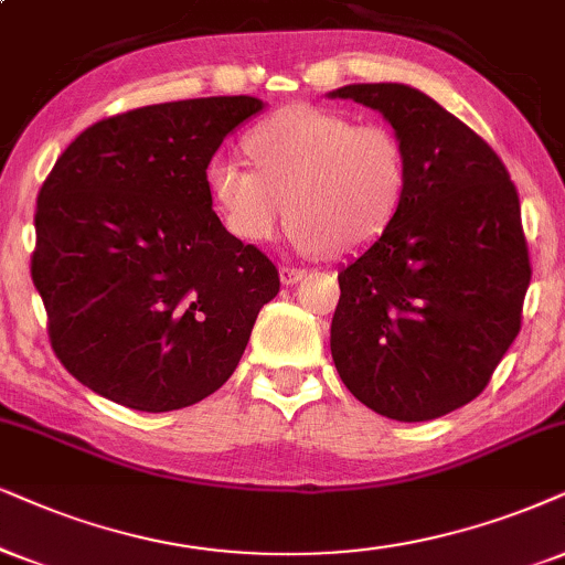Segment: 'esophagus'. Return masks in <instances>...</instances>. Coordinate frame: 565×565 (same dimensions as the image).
<instances>
[{"label":"esophagus","mask_w":565,"mask_h":565,"mask_svg":"<svg viewBox=\"0 0 565 565\" xmlns=\"http://www.w3.org/2000/svg\"><path fill=\"white\" fill-rule=\"evenodd\" d=\"M278 274H281V281L287 284V287H291V284L302 281V278L307 276V268H302V266H281Z\"/></svg>","instance_id":"34e87169"}]
</instances>
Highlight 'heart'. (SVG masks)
<instances>
[{
	"mask_svg": "<svg viewBox=\"0 0 565 565\" xmlns=\"http://www.w3.org/2000/svg\"><path fill=\"white\" fill-rule=\"evenodd\" d=\"M255 169L230 156L209 167V190L226 230L270 242L287 213L299 247L354 253L388 230L409 180L404 140L381 122L291 104L247 132Z\"/></svg>",
	"mask_w": 565,
	"mask_h": 565,
	"instance_id": "heart-1",
	"label": "heart"
}]
</instances>
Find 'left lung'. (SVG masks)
<instances>
[{
    "mask_svg": "<svg viewBox=\"0 0 565 565\" xmlns=\"http://www.w3.org/2000/svg\"><path fill=\"white\" fill-rule=\"evenodd\" d=\"M331 98L381 111L409 159L402 209L339 274L335 370L383 417H443L482 394L521 328L532 266L516 184L488 142L423 90L360 83Z\"/></svg>",
    "mask_w": 565,
    "mask_h": 565,
    "instance_id": "obj_1",
    "label": "left lung"
}]
</instances>
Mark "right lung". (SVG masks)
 Wrapping results in <instances>:
<instances>
[{"label": "right lung", "instance_id": "1", "mask_svg": "<svg viewBox=\"0 0 565 565\" xmlns=\"http://www.w3.org/2000/svg\"><path fill=\"white\" fill-rule=\"evenodd\" d=\"M253 96L153 104L90 125L35 203L31 276L54 354L138 412L198 404L230 381L278 270L224 230L209 163Z\"/></svg>", "mask_w": 565, "mask_h": 565}]
</instances>
